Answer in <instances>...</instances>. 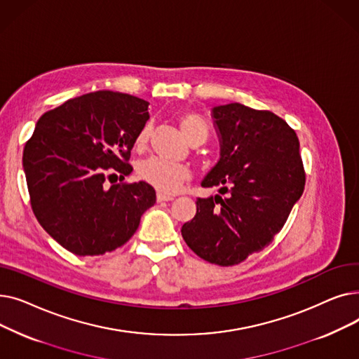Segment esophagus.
<instances>
[{"mask_svg": "<svg viewBox=\"0 0 359 359\" xmlns=\"http://www.w3.org/2000/svg\"><path fill=\"white\" fill-rule=\"evenodd\" d=\"M175 198L170 196V195H165V194H161L158 192L157 194V202H168V201H173Z\"/></svg>", "mask_w": 359, "mask_h": 359, "instance_id": "obj_1", "label": "esophagus"}]
</instances>
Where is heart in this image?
<instances>
[{
	"mask_svg": "<svg viewBox=\"0 0 359 359\" xmlns=\"http://www.w3.org/2000/svg\"><path fill=\"white\" fill-rule=\"evenodd\" d=\"M179 125L184 137L189 140V142L199 138L206 140V137H208V128H206V123L194 111L182 113L179 116ZM149 132V125L142 126V129L138 132V135L135 138L137 148H144L147 145ZM138 176L141 180L154 186L161 194L173 195L180 191V187L186 180H189L191 172L189 168L182 164H173L160 158H148L140 163Z\"/></svg>",
	"mask_w": 359,
	"mask_h": 359,
	"instance_id": "heart-1",
	"label": "heart"
}]
</instances>
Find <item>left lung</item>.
I'll return each mask as SVG.
<instances>
[{
    "instance_id": "1",
    "label": "left lung",
    "mask_w": 359,
    "mask_h": 359,
    "mask_svg": "<svg viewBox=\"0 0 359 359\" xmlns=\"http://www.w3.org/2000/svg\"><path fill=\"white\" fill-rule=\"evenodd\" d=\"M212 116L221 158L202 186H218L221 196L198 198L182 236L201 259L234 266L282 230L303 195L306 172L295 130L275 113L230 103L214 107Z\"/></svg>"
}]
</instances>
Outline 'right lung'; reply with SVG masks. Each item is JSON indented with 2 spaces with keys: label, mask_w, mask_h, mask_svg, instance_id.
Masks as SVG:
<instances>
[{
  "label": "right lung",
  "mask_w": 359,
  "mask_h": 359,
  "mask_svg": "<svg viewBox=\"0 0 359 359\" xmlns=\"http://www.w3.org/2000/svg\"><path fill=\"white\" fill-rule=\"evenodd\" d=\"M148 104L102 90L69 99L37 121L23 151L30 205L43 230L68 252L116 250L156 203L154 187L145 182L106 183L132 172L130 149L149 119Z\"/></svg>",
  "instance_id": "right-lung-1"
}]
</instances>
